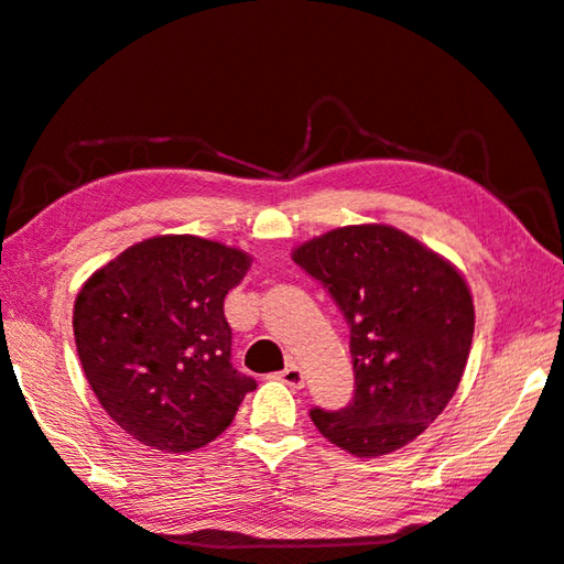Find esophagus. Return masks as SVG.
<instances>
[{
  "label": "esophagus",
  "mask_w": 564,
  "mask_h": 564,
  "mask_svg": "<svg viewBox=\"0 0 564 564\" xmlns=\"http://www.w3.org/2000/svg\"><path fill=\"white\" fill-rule=\"evenodd\" d=\"M280 381L286 383L290 388H304V371L299 369L294 361H290L286 369L280 373Z\"/></svg>",
  "instance_id": "esophagus-1"
}]
</instances>
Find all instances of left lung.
Here are the masks:
<instances>
[{
  "mask_svg": "<svg viewBox=\"0 0 564 564\" xmlns=\"http://www.w3.org/2000/svg\"><path fill=\"white\" fill-rule=\"evenodd\" d=\"M349 323L355 398L311 410L330 444L377 458L415 442L454 398L470 355L475 306L452 260L388 224H352L292 250Z\"/></svg>",
  "mask_w": 564,
  "mask_h": 564,
  "instance_id": "left-lung-1",
  "label": "left lung"
}]
</instances>
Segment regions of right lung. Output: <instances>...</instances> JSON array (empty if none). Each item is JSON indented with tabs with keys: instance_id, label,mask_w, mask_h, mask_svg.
Segmentation results:
<instances>
[{
	"instance_id": "right-lung-1",
	"label": "right lung",
	"mask_w": 564,
	"mask_h": 564,
	"mask_svg": "<svg viewBox=\"0 0 564 564\" xmlns=\"http://www.w3.org/2000/svg\"><path fill=\"white\" fill-rule=\"evenodd\" d=\"M246 250L191 234L152 236L98 268L74 302L86 381L124 434L166 454L229 427L256 381L231 367L224 296L250 270Z\"/></svg>"
}]
</instances>
